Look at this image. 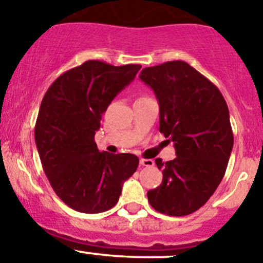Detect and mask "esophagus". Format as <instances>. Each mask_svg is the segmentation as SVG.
Wrapping results in <instances>:
<instances>
[{
  "instance_id": "esophagus-1",
  "label": "esophagus",
  "mask_w": 263,
  "mask_h": 263,
  "mask_svg": "<svg viewBox=\"0 0 263 263\" xmlns=\"http://www.w3.org/2000/svg\"><path fill=\"white\" fill-rule=\"evenodd\" d=\"M140 165L142 166H153L154 165V160L151 159H140Z\"/></svg>"
}]
</instances>
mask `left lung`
Here are the masks:
<instances>
[{"label": "left lung", "mask_w": 263, "mask_h": 263, "mask_svg": "<svg viewBox=\"0 0 263 263\" xmlns=\"http://www.w3.org/2000/svg\"><path fill=\"white\" fill-rule=\"evenodd\" d=\"M155 92L161 134L177 158L155 163L163 182L147 192L158 213L184 216L208 202L221 182L234 136L229 109L220 90L184 61L146 67L139 76Z\"/></svg>", "instance_id": "1"}]
</instances>
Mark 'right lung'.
Instances as JSON below:
<instances>
[{
  "label": "right lung",
  "mask_w": 263,
  "mask_h": 263,
  "mask_svg": "<svg viewBox=\"0 0 263 263\" xmlns=\"http://www.w3.org/2000/svg\"><path fill=\"white\" fill-rule=\"evenodd\" d=\"M140 68L86 61L55 79L42 100L34 136L43 171L55 195L79 213L112 209L139 166L134 154L100 153L94 136L108 105Z\"/></svg>",
  "instance_id": "1"
}]
</instances>
